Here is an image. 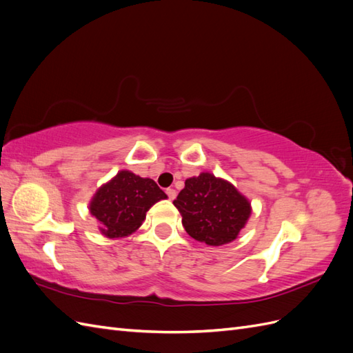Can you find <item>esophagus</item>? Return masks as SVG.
<instances>
[{"label": "esophagus", "instance_id": "34e87169", "mask_svg": "<svg viewBox=\"0 0 353 353\" xmlns=\"http://www.w3.org/2000/svg\"><path fill=\"white\" fill-rule=\"evenodd\" d=\"M166 194L170 200H174L176 197V191L174 188H166Z\"/></svg>", "mask_w": 353, "mask_h": 353}]
</instances>
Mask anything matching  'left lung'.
<instances>
[{
	"label": "left lung",
	"instance_id": "8db88e82",
	"mask_svg": "<svg viewBox=\"0 0 353 353\" xmlns=\"http://www.w3.org/2000/svg\"><path fill=\"white\" fill-rule=\"evenodd\" d=\"M174 205L190 236L209 245L236 240L252 213L249 200L236 187L209 172L188 178Z\"/></svg>",
	"mask_w": 353,
	"mask_h": 353
}]
</instances>
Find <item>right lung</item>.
<instances>
[{"instance_id":"1","label":"right lung","mask_w":353,"mask_h":353,"mask_svg":"<svg viewBox=\"0 0 353 353\" xmlns=\"http://www.w3.org/2000/svg\"><path fill=\"white\" fill-rule=\"evenodd\" d=\"M166 197L153 179L121 170L97 190L90 203V212L100 222L103 236L121 239L140 228L147 210Z\"/></svg>"}]
</instances>
